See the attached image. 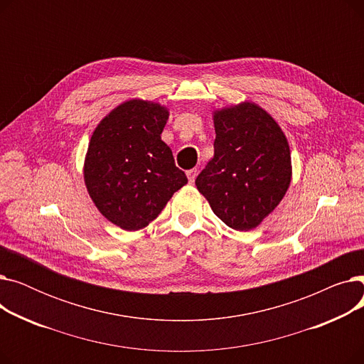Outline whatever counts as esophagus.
Wrapping results in <instances>:
<instances>
[{"label": "esophagus", "instance_id": "34e87169", "mask_svg": "<svg viewBox=\"0 0 364 364\" xmlns=\"http://www.w3.org/2000/svg\"><path fill=\"white\" fill-rule=\"evenodd\" d=\"M186 174H187L188 183H190V184H193V183H195V180H196V176H198V169H196V168H193V169H188V171H186Z\"/></svg>", "mask_w": 364, "mask_h": 364}]
</instances>
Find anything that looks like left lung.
<instances>
[{
    "instance_id": "left-lung-1",
    "label": "left lung",
    "mask_w": 364,
    "mask_h": 364,
    "mask_svg": "<svg viewBox=\"0 0 364 364\" xmlns=\"http://www.w3.org/2000/svg\"><path fill=\"white\" fill-rule=\"evenodd\" d=\"M214 158L196 187L223 223L252 230L291 184L288 140L270 114L250 102L214 112Z\"/></svg>"
}]
</instances>
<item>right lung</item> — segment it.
<instances>
[{"label":"right lung","instance_id":"right-lung-1","mask_svg":"<svg viewBox=\"0 0 364 364\" xmlns=\"http://www.w3.org/2000/svg\"><path fill=\"white\" fill-rule=\"evenodd\" d=\"M168 109L129 100L94 129L84 165L88 193L113 224L134 232L155 220L187 177L161 140Z\"/></svg>","mask_w":364,"mask_h":364}]
</instances>
